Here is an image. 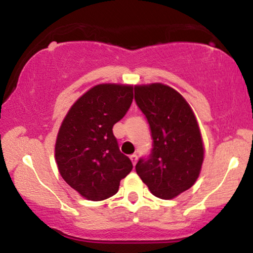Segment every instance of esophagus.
<instances>
[{
    "instance_id": "esophagus-1",
    "label": "esophagus",
    "mask_w": 253,
    "mask_h": 253,
    "mask_svg": "<svg viewBox=\"0 0 253 253\" xmlns=\"http://www.w3.org/2000/svg\"><path fill=\"white\" fill-rule=\"evenodd\" d=\"M129 158H130V160H132L133 165H135L136 161H138V156H136V154H132V156H130Z\"/></svg>"
}]
</instances>
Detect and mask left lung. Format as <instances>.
I'll return each mask as SVG.
<instances>
[{"instance_id": "obj_1", "label": "left lung", "mask_w": 253, "mask_h": 253, "mask_svg": "<svg viewBox=\"0 0 253 253\" xmlns=\"http://www.w3.org/2000/svg\"><path fill=\"white\" fill-rule=\"evenodd\" d=\"M134 99L153 140L136 173L153 196L172 199L192 187L202 169L204 147L196 117L186 100L163 84L134 87Z\"/></svg>"}]
</instances>
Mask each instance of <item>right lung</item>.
Instances as JSON below:
<instances>
[{"label":"right lung","mask_w":253,"mask_h":253,"mask_svg":"<svg viewBox=\"0 0 253 253\" xmlns=\"http://www.w3.org/2000/svg\"><path fill=\"white\" fill-rule=\"evenodd\" d=\"M132 101V86L97 84L72 106L61 125L55 145L60 174L87 199L114 196L132 171V161L121 153L113 134Z\"/></svg>","instance_id":"add662e5"}]
</instances>
